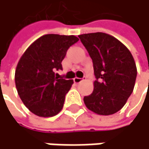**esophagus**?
Returning <instances> with one entry per match:
<instances>
[{
    "instance_id": "1",
    "label": "esophagus",
    "mask_w": 149,
    "mask_h": 149,
    "mask_svg": "<svg viewBox=\"0 0 149 149\" xmlns=\"http://www.w3.org/2000/svg\"><path fill=\"white\" fill-rule=\"evenodd\" d=\"M82 81H83V79H80V78H75V79H74V83H76V84H79Z\"/></svg>"
}]
</instances>
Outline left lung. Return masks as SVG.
Here are the masks:
<instances>
[{
    "label": "left lung",
    "instance_id": "8db88e82",
    "mask_svg": "<svg viewBox=\"0 0 149 149\" xmlns=\"http://www.w3.org/2000/svg\"><path fill=\"white\" fill-rule=\"evenodd\" d=\"M93 63V92L84 98L86 107L99 115L120 111L134 91L137 68L130 50L114 36L102 33L79 36Z\"/></svg>",
    "mask_w": 149,
    "mask_h": 149
}]
</instances>
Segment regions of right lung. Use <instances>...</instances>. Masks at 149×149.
Returning <instances> with one entry per match:
<instances>
[{
  "instance_id": "1",
  "label": "right lung",
  "mask_w": 149,
  "mask_h": 149,
  "mask_svg": "<svg viewBox=\"0 0 149 149\" xmlns=\"http://www.w3.org/2000/svg\"><path fill=\"white\" fill-rule=\"evenodd\" d=\"M79 39L75 36L44 35L32 42L21 56L15 73L18 95L25 107L39 117H52L63 108L73 80L56 70L67 49Z\"/></svg>"
}]
</instances>
